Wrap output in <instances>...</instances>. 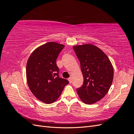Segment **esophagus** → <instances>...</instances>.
Here are the masks:
<instances>
[{
    "label": "esophagus",
    "instance_id": "34e87169",
    "mask_svg": "<svg viewBox=\"0 0 134 134\" xmlns=\"http://www.w3.org/2000/svg\"><path fill=\"white\" fill-rule=\"evenodd\" d=\"M68 80H69V83H72V78H68Z\"/></svg>",
    "mask_w": 134,
    "mask_h": 134
}]
</instances>
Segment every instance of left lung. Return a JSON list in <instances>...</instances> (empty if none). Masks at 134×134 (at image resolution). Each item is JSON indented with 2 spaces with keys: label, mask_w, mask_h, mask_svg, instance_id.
Listing matches in <instances>:
<instances>
[{
  "label": "left lung",
  "mask_w": 134,
  "mask_h": 134,
  "mask_svg": "<svg viewBox=\"0 0 134 134\" xmlns=\"http://www.w3.org/2000/svg\"><path fill=\"white\" fill-rule=\"evenodd\" d=\"M84 82L76 89L80 99L87 104L96 103L106 96L113 79V68L107 56L92 44L75 45Z\"/></svg>",
  "instance_id": "8db88e82"
}]
</instances>
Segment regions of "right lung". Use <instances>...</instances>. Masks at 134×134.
Returning <instances> with one entry per match:
<instances>
[{
	"label": "right lung",
	"mask_w": 134,
	"mask_h": 134,
	"mask_svg": "<svg viewBox=\"0 0 134 134\" xmlns=\"http://www.w3.org/2000/svg\"><path fill=\"white\" fill-rule=\"evenodd\" d=\"M65 46L54 42L46 43L35 49L26 66L28 86L33 94L47 104L54 102L69 81L59 76L56 59Z\"/></svg>",
	"instance_id": "right-lung-1"
}]
</instances>
